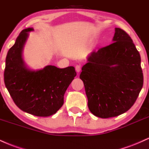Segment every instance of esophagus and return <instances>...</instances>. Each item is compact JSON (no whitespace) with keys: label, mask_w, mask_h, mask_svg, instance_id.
Listing matches in <instances>:
<instances>
[{"label":"esophagus","mask_w":149,"mask_h":149,"mask_svg":"<svg viewBox=\"0 0 149 149\" xmlns=\"http://www.w3.org/2000/svg\"><path fill=\"white\" fill-rule=\"evenodd\" d=\"M75 70H76L77 72H79L80 70H81V66L79 65H77L75 66Z\"/></svg>","instance_id":"1"}]
</instances>
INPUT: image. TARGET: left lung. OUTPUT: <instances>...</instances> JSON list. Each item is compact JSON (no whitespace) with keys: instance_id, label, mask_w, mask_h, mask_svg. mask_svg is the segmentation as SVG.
<instances>
[{"instance_id":"1","label":"left lung","mask_w":149,"mask_h":149,"mask_svg":"<svg viewBox=\"0 0 149 149\" xmlns=\"http://www.w3.org/2000/svg\"><path fill=\"white\" fill-rule=\"evenodd\" d=\"M113 42L90 54L79 76L89 110L102 118L130 109L144 82L140 55L129 35L116 28Z\"/></svg>"}]
</instances>
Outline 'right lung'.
Listing matches in <instances>:
<instances>
[{
  "label": "right lung",
  "mask_w": 149,
  "mask_h": 149,
  "mask_svg": "<svg viewBox=\"0 0 149 149\" xmlns=\"http://www.w3.org/2000/svg\"><path fill=\"white\" fill-rule=\"evenodd\" d=\"M28 28L19 33L5 60L4 81L14 102L20 109L37 116L56 113L64 102V94L77 75L74 68H58L47 65L32 70L26 65L22 52L29 33Z\"/></svg>",
  "instance_id": "1"
}]
</instances>
